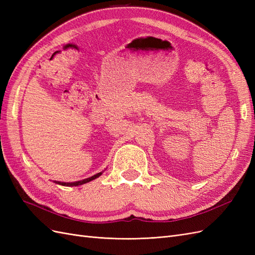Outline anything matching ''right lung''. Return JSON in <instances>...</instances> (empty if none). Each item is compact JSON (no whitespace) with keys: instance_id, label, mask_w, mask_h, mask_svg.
Masks as SVG:
<instances>
[{"instance_id":"obj_1","label":"right lung","mask_w":255,"mask_h":255,"mask_svg":"<svg viewBox=\"0 0 255 255\" xmlns=\"http://www.w3.org/2000/svg\"><path fill=\"white\" fill-rule=\"evenodd\" d=\"M103 172L104 171H101V172H99V173L92 175L90 177H87V179H84V180H81V181H76V182H68V183H66V182H59V181H53V182L56 183V184H59V185H63V186H79V185L86 184V183H88L90 181L96 180L97 177H99Z\"/></svg>"}]
</instances>
